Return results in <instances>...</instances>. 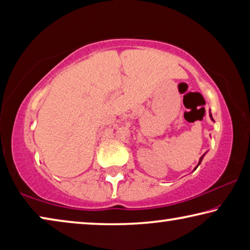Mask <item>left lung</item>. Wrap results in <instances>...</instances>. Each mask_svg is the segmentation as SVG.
I'll list each match as a JSON object with an SVG mask.
<instances>
[{"label":"left lung","instance_id":"left-lung-1","mask_svg":"<svg viewBox=\"0 0 250 250\" xmlns=\"http://www.w3.org/2000/svg\"><path fill=\"white\" fill-rule=\"evenodd\" d=\"M209 118H210V120H211V121H214V119H213V117H211L210 110H209ZM205 154H206V153H204V154H203V155L201 156V158H200V161H198V164H197V166H196V167H195V168H194V171H195V170H196V168H197V167H198V166H200V164L202 163V161H203V159H204V156H205Z\"/></svg>","mask_w":250,"mask_h":250}]
</instances>
